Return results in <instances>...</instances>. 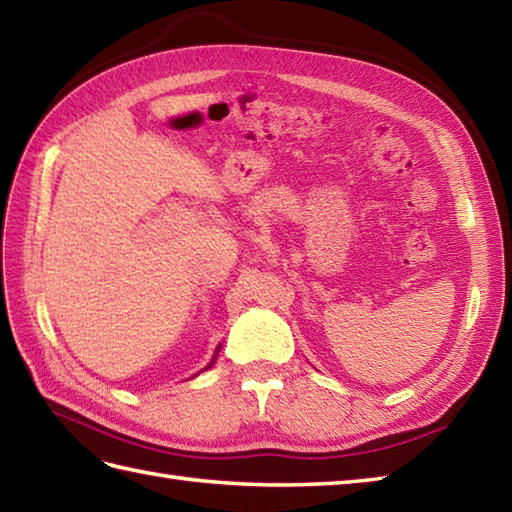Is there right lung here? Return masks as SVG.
<instances>
[{
  "label": "right lung",
  "mask_w": 512,
  "mask_h": 512,
  "mask_svg": "<svg viewBox=\"0 0 512 512\" xmlns=\"http://www.w3.org/2000/svg\"><path fill=\"white\" fill-rule=\"evenodd\" d=\"M217 350H220V347H217ZM215 358H217V354H215V356H213V361H211V363H209V365H206V369H209V367H211V365H213V363H215Z\"/></svg>",
  "instance_id": "obj_1"
}]
</instances>
